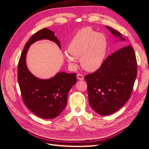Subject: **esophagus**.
<instances>
[{
  "label": "esophagus",
  "mask_w": 149,
  "mask_h": 149,
  "mask_svg": "<svg viewBox=\"0 0 149 149\" xmlns=\"http://www.w3.org/2000/svg\"><path fill=\"white\" fill-rule=\"evenodd\" d=\"M77 79L78 80H84V76L82 74L79 73V74H77Z\"/></svg>",
  "instance_id": "1"
}]
</instances>
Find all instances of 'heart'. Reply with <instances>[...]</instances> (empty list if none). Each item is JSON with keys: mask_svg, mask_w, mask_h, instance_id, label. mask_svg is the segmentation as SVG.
<instances>
[{"mask_svg": "<svg viewBox=\"0 0 149 149\" xmlns=\"http://www.w3.org/2000/svg\"><path fill=\"white\" fill-rule=\"evenodd\" d=\"M105 35L97 33L90 28L78 31L68 46V54L65 56L69 64L75 66L76 59L80 58L81 66L85 70L94 72L99 69L105 58L108 49Z\"/></svg>", "mask_w": 149, "mask_h": 149, "instance_id": "b5f03b06", "label": "heart"}]
</instances>
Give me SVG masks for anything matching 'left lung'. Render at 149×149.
I'll return each mask as SVG.
<instances>
[{
	"label": "left lung",
	"instance_id": "8db88e82",
	"mask_svg": "<svg viewBox=\"0 0 149 149\" xmlns=\"http://www.w3.org/2000/svg\"><path fill=\"white\" fill-rule=\"evenodd\" d=\"M106 28L118 40L126 41L118 31ZM136 74V59L132 46L113 52L97 70L84 77L92 109L101 116L110 115L120 109L130 97Z\"/></svg>",
	"mask_w": 149,
	"mask_h": 149
}]
</instances>
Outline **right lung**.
<instances>
[{"label":"right lung","instance_id":"1","mask_svg":"<svg viewBox=\"0 0 149 149\" xmlns=\"http://www.w3.org/2000/svg\"><path fill=\"white\" fill-rule=\"evenodd\" d=\"M41 40H49L57 44L60 41L55 33L44 28L30 38L21 54L17 70V77L23 102L26 107L39 117L55 118L65 109L70 90L76 83V74L58 72L48 79H41L33 76L26 66V58L31 45Z\"/></svg>","mask_w":149,"mask_h":149}]
</instances>
